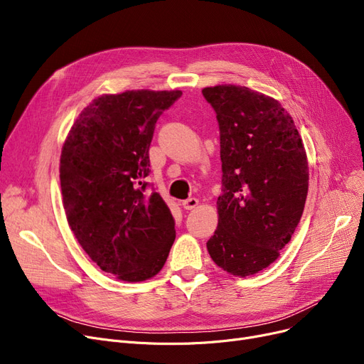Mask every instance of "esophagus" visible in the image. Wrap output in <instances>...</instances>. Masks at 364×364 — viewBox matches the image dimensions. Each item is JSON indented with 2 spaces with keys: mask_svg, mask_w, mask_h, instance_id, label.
Wrapping results in <instances>:
<instances>
[{
  "mask_svg": "<svg viewBox=\"0 0 364 364\" xmlns=\"http://www.w3.org/2000/svg\"><path fill=\"white\" fill-rule=\"evenodd\" d=\"M181 205H183L184 209H187V211H190V209H193V208H196V206L199 205V200H198L196 198H188V199L183 200Z\"/></svg>",
  "mask_w": 364,
  "mask_h": 364,
  "instance_id": "1",
  "label": "esophagus"
}]
</instances>
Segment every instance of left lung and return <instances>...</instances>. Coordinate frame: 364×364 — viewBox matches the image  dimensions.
<instances>
[{"instance_id":"8db88e82","label":"left lung","mask_w":364,"mask_h":364,"mask_svg":"<svg viewBox=\"0 0 364 364\" xmlns=\"http://www.w3.org/2000/svg\"><path fill=\"white\" fill-rule=\"evenodd\" d=\"M217 113L223 188L213 261L237 277L257 274L289 243L309 193V161L288 110L242 85L202 90Z\"/></svg>"}]
</instances>
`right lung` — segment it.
<instances>
[{
    "instance_id": "right-lung-1",
    "label": "right lung",
    "mask_w": 364,
    "mask_h": 364,
    "mask_svg": "<svg viewBox=\"0 0 364 364\" xmlns=\"http://www.w3.org/2000/svg\"><path fill=\"white\" fill-rule=\"evenodd\" d=\"M180 90H128L94 99L73 122L60 156L70 230L87 255L124 282L164 267L176 223L159 193L146 192L149 147L158 118Z\"/></svg>"
}]
</instances>
